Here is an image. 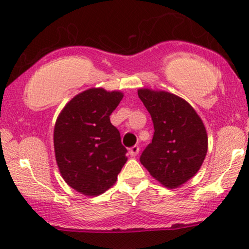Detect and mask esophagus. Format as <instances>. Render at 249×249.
Segmentation results:
<instances>
[{"instance_id": "obj_1", "label": "esophagus", "mask_w": 249, "mask_h": 249, "mask_svg": "<svg viewBox=\"0 0 249 249\" xmlns=\"http://www.w3.org/2000/svg\"><path fill=\"white\" fill-rule=\"evenodd\" d=\"M129 154H130L131 157H136V156L139 154V146L138 145H135V146L130 147Z\"/></svg>"}]
</instances>
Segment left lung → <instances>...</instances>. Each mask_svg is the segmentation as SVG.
I'll return each mask as SVG.
<instances>
[{
    "label": "left lung",
    "mask_w": 249,
    "mask_h": 249,
    "mask_svg": "<svg viewBox=\"0 0 249 249\" xmlns=\"http://www.w3.org/2000/svg\"><path fill=\"white\" fill-rule=\"evenodd\" d=\"M138 97L155 129L141 163L164 187H181L197 174L208 151L203 122L187 100L170 92L139 89Z\"/></svg>",
    "instance_id": "left-lung-1"
}]
</instances>
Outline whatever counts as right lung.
<instances>
[{
  "label": "right lung",
  "instance_id": "right-lung-1",
  "mask_svg": "<svg viewBox=\"0 0 249 249\" xmlns=\"http://www.w3.org/2000/svg\"><path fill=\"white\" fill-rule=\"evenodd\" d=\"M124 94L92 87L62 108L54 126V152L62 178L86 196L105 193L126 163L127 150L110 122Z\"/></svg>",
  "mask_w": 249,
  "mask_h": 249
}]
</instances>
